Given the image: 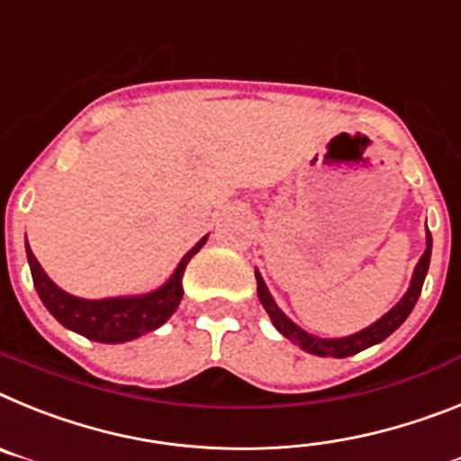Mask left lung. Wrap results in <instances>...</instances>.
Segmentation results:
<instances>
[{
    "instance_id": "left-lung-1",
    "label": "left lung",
    "mask_w": 461,
    "mask_h": 461,
    "mask_svg": "<svg viewBox=\"0 0 461 461\" xmlns=\"http://www.w3.org/2000/svg\"><path fill=\"white\" fill-rule=\"evenodd\" d=\"M429 258H431V234L427 231V250H424V255L420 258L418 267H415L411 287H408V292L403 294L402 302L392 308L390 313L383 315L378 322H374L371 327H366L364 331H359V334L346 336V339H318V336H311V334H306L303 330H299V327L294 325L292 320H287L285 315L280 313V308L274 303V299H271L269 290H267V285H264V280L259 274H258V297H259V302H262L264 311L269 313V318H271V322L276 325V330L285 336V339H290V341L297 343L302 350L313 352V355H320V357H350V355H357V352H362L364 348L375 346V343H380L383 339H387L392 331L402 327V322L408 318V313L413 311L415 302H418V297H420V292H422L424 276H427V269H429Z\"/></svg>"
}]
</instances>
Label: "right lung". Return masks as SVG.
Here are the masks:
<instances>
[{"mask_svg":"<svg viewBox=\"0 0 461 461\" xmlns=\"http://www.w3.org/2000/svg\"><path fill=\"white\" fill-rule=\"evenodd\" d=\"M203 243H206V236L181 259L178 269L159 290L141 294V297L102 299V302H87V299L71 297L59 290L53 280L43 274L30 246H27V259H30L32 278H34V287H37L43 306L64 327L78 331L92 341L125 343L136 336L158 330L171 318V313L183 299V274H185L187 262L199 253Z\"/></svg>","mask_w":461,"mask_h":461,"instance_id":"add662e5","label":"right lung"}]
</instances>
